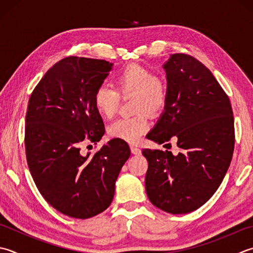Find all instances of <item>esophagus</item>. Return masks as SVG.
I'll list each match as a JSON object with an SVG mask.
<instances>
[{
	"instance_id": "obj_1",
	"label": "esophagus",
	"mask_w": 253,
	"mask_h": 253,
	"mask_svg": "<svg viewBox=\"0 0 253 253\" xmlns=\"http://www.w3.org/2000/svg\"><path fill=\"white\" fill-rule=\"evenodd\" d=\"M130 151H131L132 155H140V153H141V150L136 146H130Z\"/></svg>"
}]
</instances>
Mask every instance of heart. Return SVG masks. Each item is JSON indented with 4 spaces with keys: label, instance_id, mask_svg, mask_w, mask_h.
<instances>
[{
    "label": "heart",
    "instance_id": "heart-1",
    "mask_svg": "<svg viewBox=\"0 0 253 253\" xmlns=\"http://www.w3.org/2000/svg\"><path fill=\"white\" fill-rule=\"evenodd\" d=\"M114 85L118 91L106 85L98 86L93 95L95 110L102 116L111 118L115 115L121 96L132 95V106L136 113L146 111L156 114L165 107L168 98V86L162 78L155 76L151 69L142 64L131 63L124 67L114 78ZM150 127L145 113L133 117H125L112 123L108 133L113 138L135 143Z\"/></svg>",
    "mask_w": 253,
    "mask_h": 253
}]
</instances>
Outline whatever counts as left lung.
I'll list each match as a JSON object with an SVG mask.
<instances>
[{
  "label": "left lung",
  "instance_id": "1",
  "mask_svg": "<svg viewBox=\"0 0 253 253\" xmlns=\"http://www.w3.org/2000/svg\"><path fill=\"white\" fill-rule=\"evenodd\" d=\"M163 69L167 103L147 138L163 143L175 137L181 150H142L146 192L158 209L186 214L204 205L224 180L234 153V116L227 94L197 59L171 54Z\"/></svg>",
  "mask_w": 253,
  "mask_h": 253
}]
</instances>
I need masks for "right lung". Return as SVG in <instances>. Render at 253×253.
<instances>
[{
	"mask_svg": "<svg viewBox=\"0 0 253 253\" xmlns=\"http://www.w3.org/2000/svg\"><path fill=\"white\" fill-rule=\"evenodd\" d=\"M113 64L64 58L46 72L28 102L25 149L29 171L43 199L73 218H91L111 205L118 174L130 157L127 142L116 138L93 156L80 151L105 132L93 95Z\"/></svg>",
	"mask_w": 253,
	"mask_h": 253,
	"instance_id": "1",
	"label": "right lung"
}]
</instances>
